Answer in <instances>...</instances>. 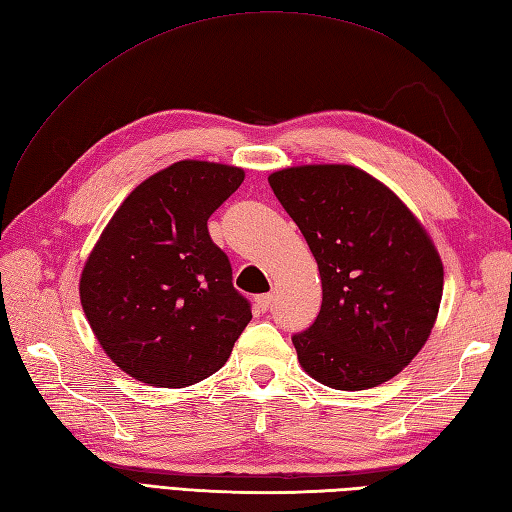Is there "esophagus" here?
I'll return each mask as SVG.
<instances>
[{
  "mask_svg": "<svg viewBox=\"0 0 512 512\" xmlns=\"http://www.w3.org/2000/svg\"><path fill=\"white\" fill-rule=\"evenodd\" d=\"M256 306H258V310H263V313H267V310L273 306V295L271 293L258 295L256 297Z\"/></svg>",
  "mask_w": 512,
  "mask_h": 512,
  "instance_id": "1",
  "label": "esophagus"
}]
</instances>
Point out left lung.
I'll use <instances>...</instances> for the list:
<instances>
[{"label":"left lung","instance_id":"1","mask_svg":"<svg viewBox=\"0 0 512 512\" xmlns=\"http://www.w3.org/2000/svg\"><path fill=\"white\" fill-rule=\"evenodd\" d=\"M269 184L321 276V310L293 336L310 378L365 391L397 376L426 345L443 297V263L400 197L354 165H299Z\"/></svg>","mask_w":512,"mask_h":512}]
</instances>
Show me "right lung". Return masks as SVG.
Here are the masks:
<instances>
[{
    "label": "right lung",
    "instance_id": "add662e5",
    "mask_svg": "<svg viewBox=\"0 0 512 512\" xmlns=\"http://www.w3.org/2000/svg\"><path fill=\"white\" fill-rule=\"evenodd\" d=\"M241 167L180 160L123 199L86 258L80 302L106 356L134 380L184 389L213 376L252 319L208 217Z\"/></svg>",
    "mask_w": 512,
    "mask_h": 512
}]
</instances>
